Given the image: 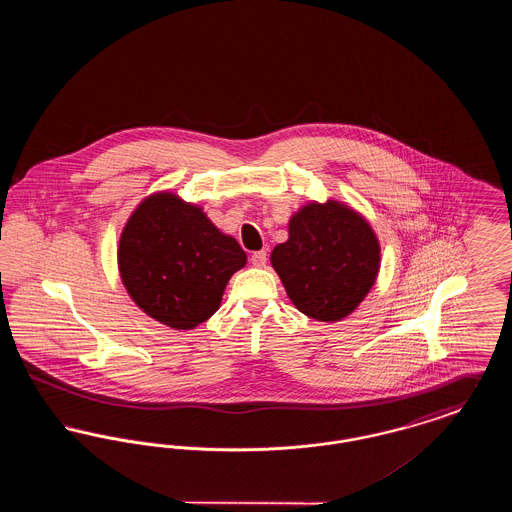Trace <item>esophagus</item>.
Returning a JSON list of instances; mask_svg holds the SVG:
<instances>
[{"mask_svg": "<svg viewBox=\"0 0 512 512\" xmlns=\"http://www.w3.org/2000/svg\"><path fill=\"white\" fill-rule=\"evenodd\" d=\"M251 263H253V267H265V265H267V251H255V253L251 255Z\"/></svg>", "mask_w": 512, "mask_h": 512, "instance_id": "1", "label": "esophagus"}]
</instances>
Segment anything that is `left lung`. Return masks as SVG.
<instances>
[{
  "label": "left lung",
  "mask_w": 512,
  "mask_h": 512,
  "mask_svg": "<svg viewBox=\"0 0 512 512\" xmlns=\"http://www.w3.org/2000/svg\"><path fill=\"white\" fill-rule=\"evenodd\" d=\"M293 305L320 322L349 317L380 270V242L370 222L343 201H311L293 213L288 240L270 253Z\"/></svg>",
  "instance_id": "8db88e82"
}]
</instances>
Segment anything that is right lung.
<instances>
[{"instance_id": "1", "label": "right lung", "mask_w": 512, "mask_h": 512, "mask_svg": "<svg viewBox=\"0 0 512 512\" xmlns=\"http://www.w3.org/2000/svg\"><path fill=\"white\" fill-rule=\"evenodd\" d=\"M240 244L220 232L203 207L169 190L144 197L126 220L117 249L122 286L147 317L194 330L219 311Z\"/></svg>"}]
</instances>
